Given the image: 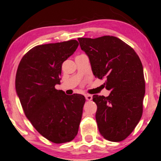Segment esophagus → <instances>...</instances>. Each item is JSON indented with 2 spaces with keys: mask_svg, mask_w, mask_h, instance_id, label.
I'll return each mask as SVG.
<instances>
[{
  "mask_svg": "<svg viewBox=\"0 0 161 161\" xmlns=\"http://www.w3.org/2000/svg\"><path fill=\"white\" fill-rule=\"evenodd\" d=\"M85 97H86V99L87 101H91V100L92 99V95H86Z\"/></svg>",
  "mask_w": 161,
  "mask_h": 161,
  "instance_id": "esophagus-1",
  "label": "esophagus"
}]
</instances>
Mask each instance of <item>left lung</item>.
I'll list each match as a JSON object with an SVG mask.
<instances>
[{
	"instance_id": "left-lung-1",
	"label": "left lung",
	"mask_w": 161,
	"mask_h": 161,
	"mask_svg": "<svg viewBox=\"0 0 161 161\" xmlns=\"http://www.w3.org/2000/svg\"><path fill=\"white\" fill-rule=\"evenodd\" d=\"M88 55L93 75L104 78L109 95H93L95 118L101 135L112 142L122 141L132 132L143 114L145 80L141 59L130 46L114 36L79 37Z\"/></svg>"
}]
</instances>
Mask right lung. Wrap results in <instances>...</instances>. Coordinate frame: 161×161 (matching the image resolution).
I'll return each instance as SVG.
<instances>
[{
	"label": "right lung",
	"mask_w": 161,
	"mask_h": 161,
	"mask_svg": "<svg viewBox=\"0 0 161 161\" xmlns=\"http://www.w3.org/2000/svg\"><path fill=\"white\" fill-rule=\"evenodd\" d=\"M76 40L38 45L22 58L15 89L25 115L42 136L55 143L70 142L78 132L85 97L66 95L60 84L62 64L75 52Z\"/></svg>",
	"instance_id": "add662e5"
}]
</instances>
